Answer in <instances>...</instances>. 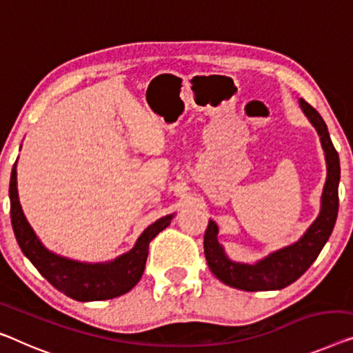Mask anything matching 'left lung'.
I'll list each match as a JSON object with an SVG mask.
<instances>
[{
	"mask_svg": "<svg viewBox=\"0 0 353 353\" xmlns=\"http://www.w3.org/2000/svg\"><path fill=\"white\" fill-rule=\"evenodd\" d=\"M299 104L317 130L325 150V159H327L328 174L322 193V210L298 243L272 252L271 255L256 261L255 265L231 261L223 254L222 245L217 241V225L209 220L206 233H204V255H206L208 265L219 281L230 287L239 288V290L268 292L288 287L301 277L309 270V266L317 260L334 228L339 209V155L331 143L327 123L323 122L320 114L304 99H301Z\"/></svg>",
	"mask_w": 353,
	"mask_h": 353,
	"instance_id": "8db88e82",
	"label": "left lung"
}]
</instances>
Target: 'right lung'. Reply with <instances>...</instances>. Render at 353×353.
Masks as SVG:
<instances>
[{
    "instance_id": "obj_1",
    "label": "right lung",
    "mask_w": 353,
    "mask_h": 353,
    "mask_svg": "<svg viewBox=\"0 0 353 353\" xmlns=\"http://www.w3.org/2000/svg\"><path fill=\"white\" fill-rule=\"evenodd\" d=\"M17 161L10 172V223L20 249L33 266L57 290L76 301H103L130 292L143 276L149 244L160 231L171 223L172 215H166L144 230L138 243L128 254L120 255L110 263H81L52 254L39 243L34 231L26 222L17 194Z\"/></svg>"
}]
</instances>
